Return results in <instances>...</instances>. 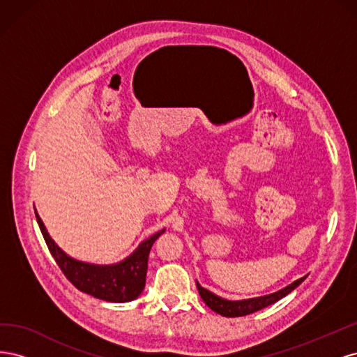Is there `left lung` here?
Instances as JSON below:
<instances>
[{
  "instance_id": "obj_1",
  "label": "left lung",
  "mask_w": 357,
  "mask_h": 357,
  "mask_svg": "<svg viewBox=\"0 0 357 357\" xmlns=\"http://www.w3.org/2000/svg\"><path fill=\"white\" fill-rule=\"evenodd\" d=\"M305 278H307V275L299 278V280H295L294 283H290L289 286L274 291V294L257 296V298L240 299V301L225 299V298H222L219 295L213 294V291L207 290L205 287H202L198 282H197V287H198V291H199L202 301L214 312H218V314L225 316V317H241V316L252 314V312H256L259 310H262V308H265L268 305L274 304V302L280 301L282 298H284L286 295L290 294L291 290H295L302 282H304Z\"/></svg>"
}]
</instances>
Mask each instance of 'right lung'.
Listing matches in <instances>:
<instances>
[{
    "instance_id": "1",
    "label": "right lung",
    "mask_w": 357,
    "mask_h": 357,
    "mask_svg": "<svg viewBox=\"0 0 357 357\" xmlns=\"http://www.w3.org/2000/svg\"><path fill=\"white\" fill-rule=\"evenodd\" d=\"M40 231L45 236L52 256L70 282L84 294L107 302H129L137 299L146 286L147 261L153 243L165 232L162 229L138 244L135 250L123 261L110 265H96L77 261L67 255L52 240L45 223L36 211Z\"/></svg>"
}]
</instances>
